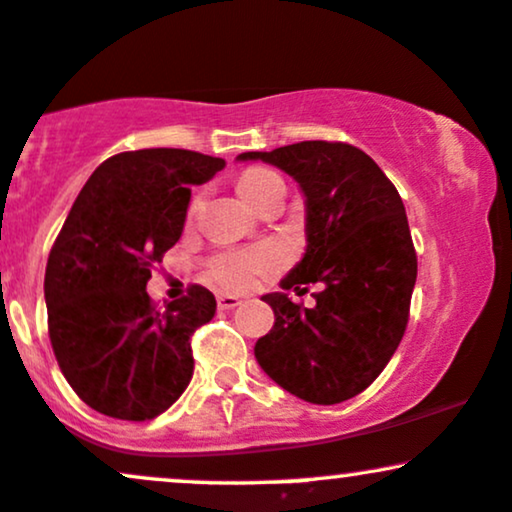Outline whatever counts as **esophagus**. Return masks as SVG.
Segmentation results:
<instances>
[{"label": "esophagus", "mask_w": 512, "mask_h": 512, "mask_svg": "<svg viewBox=\"0 0 512 512\" xmlns=\"http://www.w3.org/2000/svg\"><path fill=\"white\" fill-rule=\"evenodd\" d=\"M216 303H219V310H233L240 305V298L231 296V293H221V296L216 298Z\"/></svg>", "instance_id": "1"}]
</instances>
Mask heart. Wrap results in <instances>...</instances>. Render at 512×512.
I'll list each match as a JSON object with an SVG mask.
<instances>
[{
  "label": "heart",
  "instance_id": "b5f03b06",
  "mask_svg": "<svg viewBox=\"0 0 512 512\" xmlns=\"http://www.w3.org/2000/svg\"><path fill=\"white\" fill-rule=\"evenodd\" d=\"M281 178L267 168H248L238 175L236 192L248 207L255 209L264 192L279 182ZM199 207V199L195 197L190 202V214H195ZM281 262V255L272 248L260 250H243V252H226L219 255L209 264L211 279L219 281L226 289H248L252 281L257 279L267 269H274Z\"/></svg>",
  "mask_w": 512,
  "mask_h": 512
}]
</instances>
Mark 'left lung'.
I'll return each mask as SVG.
<instances>
[{
  "mask_svg": "<svg viewBox=\"0 0 512 512\" xmlns=\"http://www.w3.org/2000/svg\"><path fill=\"white\" fill-rule=\"evenodd\" d=\"M289 173L305 197L303 260L262 296L274 327L255 358L276 385L310 404L356 397L402 342L416 284V252L397 187L368 154L342 142L245 151ZM320 283L313 309L285 293Z\"/></svg>",
  "mask_w": 512,
  "mask_h": 512,
  "instance_id": "8db88e82",
  "label": "left lung"
}]
</instances>
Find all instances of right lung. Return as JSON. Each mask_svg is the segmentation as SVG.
<instances>
[{"mask_svg": "<svg viewBox=\"0 0 512 512\" xmlns=\"http://www.w3.org/2000/svg\"><path fill=\"white\" fill-rule=\"evenodd\" d=\"M223 158L187 149L117 154L76 197L45 269L52 351L91 409L122 421L163 414L190 385V337L216 313L214 293L156 310L151 267L178 243L190 187L214 178Z\"/></svg>", "mask_w": 512, "mask_h": 512, "instance_id": "obj_1", "label": "right lung"}]
</instances>
